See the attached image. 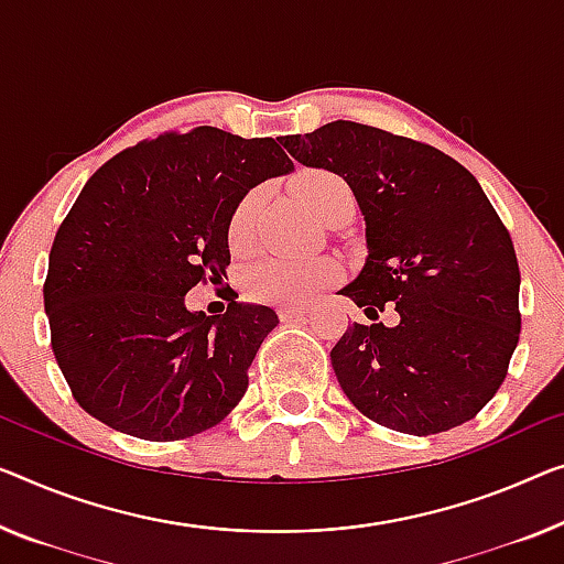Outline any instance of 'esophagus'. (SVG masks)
<instances>
[{
	"mask_svg": "<svg viewBox=\"0 0 564 564\" xmlns=\"http://www.w3.org/2000/svg\"><path fill=\"white\" fill-rule=\"evenodd\" d=\"M306 314H308V306H281L279 308L281 322H291V318H299V316H306Z\"/></svg>",
	"mask_w": 564,
	"mask_h": 564,
	"instance_id": "34e87169",
	"label": "esophagus"
}]
</instances>
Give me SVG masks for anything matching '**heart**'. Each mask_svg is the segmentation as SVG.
I'll return each instance as SVG.
<instances>
[{"mask_svg": "<svg viewBox=\"0 0 564 564\" xmlns=\"http://www.w3.org/2000/svg\"><path fill=\"white\" fill-rule=\"evenodd\" d=\"M296 192L311 213H316L322 220L334 215L336 209L355 205L349 184L329 170H308L299 174ZM260 205H263V192L253 189L235 207L228 228V240L235 250L253 246ZM336 273H339V265L332 258L273 256L250 268L248 289L260 301L296 306L308 301L316 291H322L326 283H332Z\"/></svg>", "mask_w": 564, "mask_h": 564, "instance_id": "heart-1", "label": "heart"}]
</instances>
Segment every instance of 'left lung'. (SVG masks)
Masks as SVG:
<instances>
[{"label": "left lung", "mask_w": 564, "mask_h": 564, "mask_svg": "<svg viewBox=\"0 0 564 564\" xmlns=\"http://www.w3.org/2000/svg\"><path fill=\"white\" fill-rule=\"evenodd\" d=\"M281 144L329 170L365 215L362 271L339 291L369 318L332 349L341 390L392 431L433 435L474 417L501 388L514 355L519 263L481 184L441 149L355 121H332Z\"/></svg>", "instance_id": "left-lung-1"}]
</instances>
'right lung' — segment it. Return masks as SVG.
Returning a JSON list of instances; mask_svg holds the SVG:
<instances>
[{"mask_svg":"<svg viewBox=\"0 0 564 564\" xmlns=\"http://www.w3.org/2000/svg\"><path fill=\"white\" fill-rule=\"evenodd\" d=\"M291 170L275 139L197 126L141 141L90 176L42 289L57 367L88 415L133 438L180 441L238 405L279 316L235 299L207 316L184 296L223 283L238 202Z\"/></svg>","mask_w":564,"mask_h":564,"instance_id":"obj_1","label":"right lung"}]
</instances>
